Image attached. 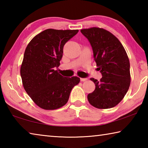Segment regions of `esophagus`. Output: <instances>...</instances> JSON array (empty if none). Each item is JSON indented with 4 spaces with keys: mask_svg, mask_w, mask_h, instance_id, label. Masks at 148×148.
<instances>
[{
    "mask_svg": "<svg viewBox=\"0 0 148 148\" xmlns=\"http://www.w3.org/2000/svg\"><path fill=\"white\" fill-rule=\"evenodd\" d=\"M88 79L87 78H83V77H81V78H80V80H81L82 82H85V81H87V80Z\"/></svg>",
    "mask_w": 148,
    "mask_h": 148,
    "instance_id": "34e87169",
    "label": "esophagus"
}]
</instances>
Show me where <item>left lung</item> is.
Returning a JSON list of instances; mask_svg holds the SVG:
<instances>
[{
	"label": "left lung",
	"mask_w": 148,
	"mask_h": 148,
	"mask_svg": "<svg viewBox=\"0 0 148 148\" xmlns=\"http://www.w3.org/2000/svg\"><path fill=\"white\" fill-rule=\"evenodd\" d=\"M81 32L91 45L97 70L102 76L100 81L90 79L95 89L87 99L97 108H111L122 101L131 84L129 57L119 40L106 30L91 27Z\"/></svg>",
	"instance_id": "obj_1"
}]
</instances>
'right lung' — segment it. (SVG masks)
I'll list each match as a JSON object with an SVG mask.
<instances>
[{
  "instance_id": "right-lung-1",
  "label": "right lung",
  "mask_w": 148,
  "mask_h": 148,
  "mask_svg": "<svg viewBox=\"0 0 148 148\" xmlns=\"http://www.w3.org/2000/svg\"><path fill=\"white\" fill-rule=\"evenodd\" d=\"M78 30L48 29L36 35L27 45L20 69L22 84L37 106L44 110H56L69 101L79 77H64L55 68L60 65L66 42Z\"/></svg>"
}]
</instances>
